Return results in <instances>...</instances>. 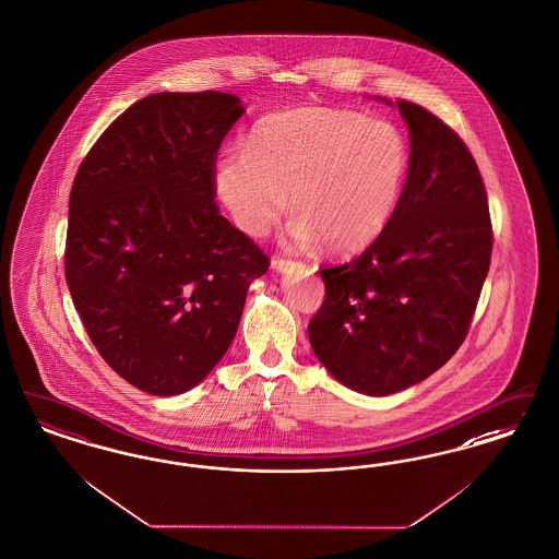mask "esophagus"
Segmentation results:
<instances>
[{
	"instance_id": "34e87169",
	"label": "esophagus",
	"mask_w": 559,
	"mask_h": 559,
	"mask_svg": "<svg viewBox=\"0 0 559 559\" xmlns=\"http://www.w3.org/2000/svg\"><path fill=\"white\" fill-rule=\"evenodd\" d=\"M270 266L276 270V272H287V270H290L293 266H295V260H290V258H281V255H274V258L270 260Z\"/></svg>"
}]
</instances>
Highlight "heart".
Instances as JSON below:
<instances>
[{
	"instance_id": "b5f03b06",
	"label": "heart",
	"mask_w": 559,
	"mask_h": 559,
	"mask_svg": "<svg viewBox=\"0 0 559 559\" xmlns=\"http://www.w3.org/2000/svg\"><path fill=\"white\" fill-rule=\"evenodd\" d=\"M411 169L405 132L385 119L326 107H297L262 117L223 156L212 186L235 225L262 235L287 209V237L324 241L334 253L373 243L399 209Z\"/></svg>"
}]
</instances>
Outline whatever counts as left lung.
Here are the masks:
<instances>
[{
  "mask_svg": "<svg viewBox=\"0 0 559 559\" xmlns=\"http://www.w3.org/2000/svg\"><path fill=\"white\" fill-rule=\"evenodd\" d=\"M380 100L408 128L405 193L361 255L320 270L326 297L308 326L320 364L367 396L419 384L459 350L491 260L487 193L464 142L415 103Z\"/></svg>",
  "mask_w": 559,
  "mask_h": 559,
  "instance_id": "left-lung-1",
  "label": "left lung"
}]
</instances>
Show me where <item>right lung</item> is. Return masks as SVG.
I'll return each mask as SVG.
<instances>
[{
  "mask_svg": "<svg viewBox=\"0 0 559 559\" xmlns=\"http://www.w3.org/2000/svg\"><path fill=\"white\" fill-rule=\"evenodd\" d=\"M241 98L156 93L103 132L78 169L66 281L93 345L153 396L200 384L269 258L218 212L212 171Z\"/></svg>",
  "mask_w": 559,
  "mask_h": 559,
  "instance_id": "right-lung-1",
  "label": "right lung"
}]
</instances>
